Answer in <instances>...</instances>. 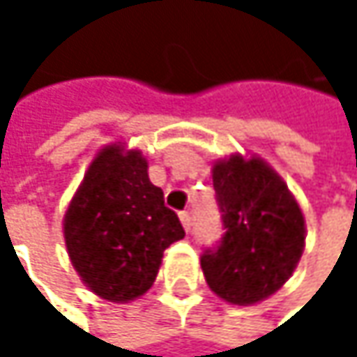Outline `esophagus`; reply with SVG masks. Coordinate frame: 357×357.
<instances>
[{
  "mask_svg": "<svg viewBox=\"0 0 357 357\" xmlns=\"http://www.w3.org/2000/svg\"><path fill=\"white\" fill-rule=\"evenodd\" d=\"M179 221H181L183 229H185V231H190V227H192V217H190V213H188V211H181V213H179Z\"/></svg>",
  "mask_w": 357,
  "mask_h": 357,
  "instance_id": "obj_1",
  "label": "esophagus"
}]
</instances>
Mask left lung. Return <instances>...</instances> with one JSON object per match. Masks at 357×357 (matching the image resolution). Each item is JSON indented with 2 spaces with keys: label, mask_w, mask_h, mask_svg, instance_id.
<instances>
[{
  "label": "left lung",
  "mask_w": 357,
  "mask_h": 357,
  "mask_svg": "<svg viewBox=\"0 0 357 357\" xmlns=\"http://www.w3.org/2000/svg\"><path fill=\"white\" fill-rule=\"evenodd\" d=\"M223 238L200 266L225 302L248 306L275 294L294 273L306 240L304 215L287 185L260 159L240 155L213 167Z\"/></svg>",
  "instance_id": "1"
}]
</instances>
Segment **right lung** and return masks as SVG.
Masks as SVG:
<instances>
[{
	"instance_id": "right-lung-1",
	"label": "right lung",
	"mask_w": 357,
	"mask_h": 357,
	"mask_svg": "<svg viewBox=\"0 0 357 357\" xmlns=\"http://www.w3.org/2000/svg\"><path fill=\"white\" fill-rule=\"evenodd\" d=\"M138 151L103 149L63 219L70 260L103 300L130 302L151 289L165 248L185 236Z\"/></svg>"
}]
</instances>
